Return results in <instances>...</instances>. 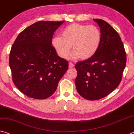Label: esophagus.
Listing matches in <instances>:
<instances>
[{"mask_svg": "<svg viewBox=\"0 0 134 134\" xmlns=\"http://www.w3.org/2000/svg\"><path fill=\"white\" fill-rule=\"evenodd\" d=\"M74 66H75V65H74L73 63H69V68H72V67H73Z\"/></svg>", "mask_w": 134, "mask_h": 134, "instance_id": "1", "label": "esophagus"}]
</instances>
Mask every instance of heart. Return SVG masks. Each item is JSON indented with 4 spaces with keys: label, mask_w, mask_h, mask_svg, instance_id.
Returning a JSON list of instances; mask_svg holds the SVG:
<instances>
[{
    "label": "heart",
    "mask_w": 134,
    "mask_h": 134,
    "mask_svg": "<svg viewBox=\"0 0 134 134\" xmlns=\"http://www.w3.org/2000/svg\"><path fill=\"white\" fill-rule=\"evenodd\" d=\"M61 36H55L52 39V45L61 58L85 60L90 58L96 53L100 45L101 31L94 25L73 23L67 25L61 31Z\"/></svg>",
    "instance_id": "1"
}]
</instances>
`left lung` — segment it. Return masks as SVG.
Instances as JSON below:
<instances>
[{
  "label": "left lung",
  "mask_w": 134,
  "mask_h": 134,
  "mask_svg": "<svg viewBox=\"0 0 134 134\" xmlns=\"http://www.w3.org/2000/svg\"><path fill=\"white\" fill-rule=\"evenodd\" d=\"M101 33L100 45L91 58L75 65L76 90L88 100H97L119 86L126 65V53L118 32L109 23L94 19Z\"/></svg>",
  "instance_id": "left-lung-1"
}]
</instances>
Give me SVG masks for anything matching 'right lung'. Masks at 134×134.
Wrapping results in <instances>:
<instances>
[{
	"instance_id": "add662e5",
	"label": "right lung",
	"mask_w": 134,
	"mask_h": 134,
	"mask_svg": "<svg viewBox=\"0 0 134 134\" xmlns=\"http://www.w3.org/2000/svg\"><path fill=\"white\" fill-rule=\"evenodd\" d=\"M63 21H40L19 34L11 48L9 66L12 80L24 95L46 99L56 91L69 63L59 57L52 39Z\"/></svg>"
}]
</instances>
